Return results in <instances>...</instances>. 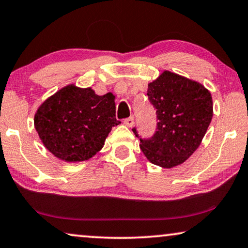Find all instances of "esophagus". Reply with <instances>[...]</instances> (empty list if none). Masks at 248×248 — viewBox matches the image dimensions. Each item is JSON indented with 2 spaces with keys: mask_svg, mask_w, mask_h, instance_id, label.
I'll return each mask as SVG.
<instances>
[{
  "mask_svg": "<svg viewBox=\"0 0 248 248\" xmlns=\"http://www.w3.org/2000/svg\"><path fill=\"white\" fill-rule=\"evenodd\" d=\"M124 124H126L127 127H133L134 126V117H129V118L124 119Z\"/></svg>",
  "mask_w": 248,
  "mask_h": 248,
  "instance_id": "obj_1",
  "label": "esophagus"
}]
</instances>
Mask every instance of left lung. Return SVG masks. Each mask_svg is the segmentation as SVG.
<instances>
[{"label": "left lung", "instance_id": "1", "mask_svg": "<svg viewBox=\"0 0 248 248\" xmlns=\"http://www.w3.org/2000/svg\"><path fill=\"white\" fill-rule=\"evenodd\" d=\"M147 96L156 110V131L140 138V150L153 164L172 168L184 163L200 146L213 117L211 93L183 76L164 71L148 84Z\"/></svg>", "mask_w": 248, "mask_h": 248}]
</instances>
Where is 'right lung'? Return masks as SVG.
Returning <instances> with one entry per match:
<instances>
[{
    "label": "right lung",
    "instance_id": "right-lung-1",
    "mask_svg": "<svg viewBox=\"0 0 248 248\" xmlns=\"http://www.w3.org/2000/svg\"><path fill=\"white\" fill-rule=\"evenodd\" d=\"M35 128L45 147L67 162L91 158L103 147L115 119L114 96H100L92 88L69 85L43 103Z\"/></svg>",
    "mask_w": 248,
    "mask_h": 248
}]
</instances>
